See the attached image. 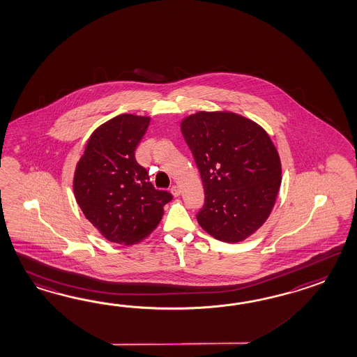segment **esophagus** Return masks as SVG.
Wrapping results in <instances>:
<instances>
[{"mask_svg": "<svg viewBox=\"0 0 357 357\" xmlns=\"http://www.w3.org/2000/svg\"><path fill=\"white\" fill-rule=\"evenodd\" d=\"M171 192H172V195H174V197H178L181 191H180V188H178L177 185H174V186L171 188Z\"/></svg>", "mask_w": 357, "mask_h": 357, "instance_id": "34e87169", "label": "esophagus"}]
</instances>
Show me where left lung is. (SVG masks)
<instances>
[{
  "label": "left lung",
  "instance_id": "obj_1",
  "mask_svg": "<svg viewBox=\"0 0 357 357\" xmlns=\"http://www.w3.org/2000/svg\"><path fill=\"white\" fill-rule=\"evenodd\" d=\"M181 132L204 186L198 222L218 241H244L271 213L282 183L280 158L270 136L229 112L189 116Z\"/></svg>",
  "mask_w": 357,
  "mask_h": 357
}]
</instances>
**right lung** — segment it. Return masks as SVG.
Segmentation results:
<instances>
[{
	"label": "right lung",
	"mask_w": 357,
	"mask_h": 357,
	"mask_svg": "<svg viewBox=\"0 0 357 357\" xmlns=\"http://www.w3.org/2000/svg\"><path fill=\"white\" fill-rule=\"evenodd\" d=\"M149 116L121 114L96 128L75 172V200L83 215L108 241L131 245L162 220L172 194L157 190L135 150Z\"/></svg>",
	"instance_id": "obj_1"
}]
</instances>
